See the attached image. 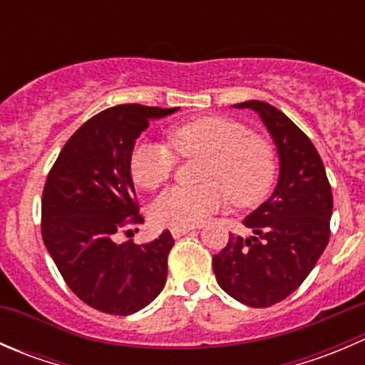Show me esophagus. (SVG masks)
I'll return each mask as SVG.
<instances>
[{"mask_svg":"<svg viewBox=\"0 0 365 365\" xmlns=\"http://www.w3.org/2000/svg\"><path fill=\"white\" fill-rule=\"evenodd\" d=\"M192 230H194V227H190V226H173L171 227V235L175 238H180V237H183V235L190 233Z\"/></svg>","mask_w":365,"mask_h":365,"instance_id":"obj_1","label":"esophagus"}]
</instances>
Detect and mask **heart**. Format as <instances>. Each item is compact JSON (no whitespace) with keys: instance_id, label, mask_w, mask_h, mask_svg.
<instances>
[{"instance_id":"1","label":"heart","mask_w":365,"mask_h":365,"mask_svg":"<svg viewBox=\"0 0 365 365\" xmlns=\"http://www.w3.org/2000/svg\"><path fill=\"white\" fill-rule=\"evenodd\" d=\"M169 145L141 141L130 155L134 182L155 190L171 178L180 157L205 155L203 185L173 187L153 201L152 219L160 226H196L231 201L251 206L263 200L275 176L274 148L240 121L203 116L171 128ZM173 149L171 150L170 148Z\"/></svg>"}]
</instances>
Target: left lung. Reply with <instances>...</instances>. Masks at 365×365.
Segmentation results:
<instances>
[{
	"instance_id": "left-lung-1",
	"label": "left lung",
	"mask_w": 365,
	"mask_h": 365,
	"mask_svg": "<svg viewBox=\"0 0 365 365\" xmlns=\"http://www.w3.org/2000/svg\"><path fill=\"white\" fill-rule=\"evenodd\" d=\"M233 108L259 114L277 148L279 180L272 196L244 219L254 237L231 235L213 256V272L235 300L270 307L295 292L325 251L332 189L318 150L284 113L261 101Z\"/></svg>"
}]
</instances>
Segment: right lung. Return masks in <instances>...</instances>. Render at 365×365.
Here are the masks:
<instances>
[{
    "label": "right lung",
    "mask_w": 365,
    "mask_h": 365,
    "mask_svg": "<svg viewBox=\"0 0 365 365\" xmlns=\"http://www.w3.org/2000/svg\"><path fill=\"white\" fill-rule=\"evenodd\" d=\"M176 111L121 104L95 114L68 139L47 176L43 244L68 288L97 311L134 314L164 289L171 233L143 245L118 244L116 235L143 222L130 175L135 139L150 120Z\"/></svg>",
    "instance_id": "1"
}]
</instances>
